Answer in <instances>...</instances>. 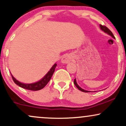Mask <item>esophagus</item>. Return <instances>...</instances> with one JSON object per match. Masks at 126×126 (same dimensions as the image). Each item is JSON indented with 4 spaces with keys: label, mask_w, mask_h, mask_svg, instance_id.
<instances>
[{
    "label": "esophagus",
    "mask_w": 126,
    "mask_h": 126,
    "mask_svg": "<svg viewBox=\"0 0 126 126\" xmlns=\"http://www.w3.org/2000/svg\"><path fill=\"white\" fill-rule=\"evenodd\" d=\"M72 57L70 54H65L63 56V57L62 59V62L63 63H69L70 60H72Z\"/></svg>",
    "instance_id": "34e87169"
}]
</instances>
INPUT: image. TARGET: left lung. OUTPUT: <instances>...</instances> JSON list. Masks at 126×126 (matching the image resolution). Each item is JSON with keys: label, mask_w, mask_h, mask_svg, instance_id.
<instances>
[{"label": "left lung", "mask_w": 126, "mask_h": 126, "mask_svg": "<svg viewBox=\"0 0 126 126\" xmlns=\"http://www.w3.org/2000/svg\"><path fill=\"white\" fill-rule=\"evenodd\" d=\"M100 28H101V30H102V31H104L105 32L107 33L108 34H109L110 35H111V37H113L114 38H115V37H114V36L113 34H112V32H111V31H110V30L109 29H108V28H107V27H105V26H104V25H100ZM74 84L75 85V86H76V88H77L78 89H79V90L81 91H82V92H89V91H88L84 90V89H82L81 88H80V87H79V85H78L77 84V83H76V79H75V80H74Z\"/></svg>", "instance_id": "8db88e82"}]
</instances>
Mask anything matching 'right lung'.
Listing matches in <instances>:
<instances>
[{
	"label": "right lung",
	"instance_id": "right-lung-1",
	"mask_svg": "<svg viewBox=\"0 0 126 126\" xmlns=\"http://www.w3.org/2000/svg\"><path fill=\"white\" fill-rule=\"evenodd\" d=\"M57 64H54L53 66L51 69H50V71H49L47 74L46 75V76H44L41 80H40V81L36 82V83H31V84H25V83H21V82L18 81L16 79H15L14 76L11 75L12 76V79L14 80V82L18 85L20 87L24 88V89H28V90H31V91H38L40 89H43V88L46 86V85L48 83V82L50 81V79H51V76H53V73L55 71V68H56Z\"/></svg>",
	"mask_w": 126,
	"mask_h": 126
}]
</instances>
